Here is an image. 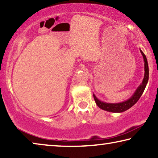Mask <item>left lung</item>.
Instances as JSON below:
<instances>
[{"label":"left lung","mask_w":158,"mask_h":158,"mask_svg":"<svg viewBox=\"0 0 158 158\" xmlns=\"http://www.w3.org/2000/svg\"><path fill=\"white\" fill-rule=\"evenodd\" d=\"M140 52L142 54L144 60V70H145V74H144V78L143 79V81L141 83V84L138 87V89L136 90V92L134 93L132 98H130L129 100L127 101H125L121 103H117V104H109V103H105L103 102H101L98 100V99L93 95V98L95 101L96 105H97L100 109H103V110L111 111V112H123L127 110L128 109L137 103V102L139 100L141 95L143 94V93L145 90V88L146 86L147 83L148 81V75H149V72H148V62H147L146 57L144 53H143L142 51L140 50Z\"/></svg>","instance_id":"1"}]
</instances>
